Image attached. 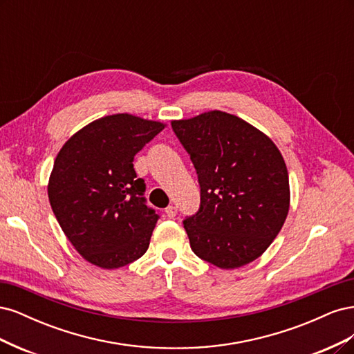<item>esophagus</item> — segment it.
Wrapping results in <instances>:
<instances>
[{"label": "esophagus", "instance_id": "obj_1", "mask_svg": "<svg viewBox=\"0 0 354 354\" xmlns=\"http://www.w3.org/2000/svg\"><path fill=\"white\" fill-rule=\"evenodd\" d=\"M176 214H177V208H176L174 205H168V207L165 208V216H167L168 218H174Z\"/></svg>", "mask_w": 354, "mask_h": 354}]
</instances>
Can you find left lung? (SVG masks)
<instances>
[{
    "mask_svg": "<svg viewBox=\"0 0 354 354\" xmlns=\"http://www.w3.org/2000/svg\"><path fill=\"white\" fill-rule=\"evenodd\" d=\"M171 125L201 186L199 211L185 220L192 251L226 270L252 263L281 232L289 211L279 149L259 128L221 111Z\"/></svg>",
    "mask_w": 354,
    "mask_h": 354,
    "instance_id": "obj_1",
    "label": "left lung"
}]
</instances>
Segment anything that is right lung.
Listing matches in <instances>:
<instances>
[{
    "label": "right lung",
    "mask_w": 354,
    "mask_h": 354,
    "mask_svg": "<svg viewBox=\"0 0 354 354\" xmlns=\"http://www.w3.org/2000/svg\"><path fill=\"white\" fill-rule=\"evenodd\" d=\"M165 128L131 113L99 118L62 146L48 199L63 233L84 260L112 270L147 251L158 214L145 203L133 160Z\"/></svg>",
    "instance_id": "right-lung-1"
}]
</instances>
